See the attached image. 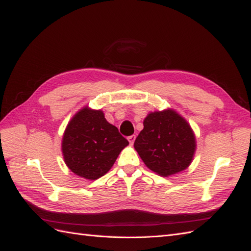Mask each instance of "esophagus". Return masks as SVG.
I'll return each instance as SVG.
<instances>
[{
    "instance_id": "obj_1",
    "label": "esophagus",
    "mask_w": 251,
    "mask_h": 251,
    "mask_svg": "<svg viewBox=\"0 0 251 251\" xmlns=\"http://www.w3.org/2000/svg\"><path fill=\"white\" fill-rule=\"evenodd\" d=\"M135 139H136V136L135 135H131V136H128V137H127V140H128V142H130L131 146H133V144H134Z\"/></svg>"
}]
</instances>
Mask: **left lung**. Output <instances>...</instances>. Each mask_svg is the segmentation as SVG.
I'll use <instances>...</instances> for the list:
<instances>
[{
  "label": "left lung",
  "instance_id": "left-lung-1",
  "mask_svg": "<svg viewBox=\"0 0 251 251\" xmlns=\"http://www.w3.org/2000/svg\"><path fill=\"white\" fill-rule=\"evenodd\" d=\"M134 148L151 171L169 177L188 168L197 143L187 120L175 110L165 109L148 114Z\"/></svg>",
  "mask_w": 251,
  "mask_h": 251
}]
</instances>
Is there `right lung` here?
Instances as JSON below:
<instances>
[{"label": "right lung", "instance_id": "right-lung-1", "mask_svg": "<svg viewBox=\"0 0 251 251\" xmlns=\"http://www.w3.org/2000/svg\"><path fill=\"white\" fill-rule=\"evenodd\" d=\"M127 144L118 128L104 118L101 110L87 105L67 125L62 153L71 172L87 180H96L111 170Z\"/></svg>", "mask_w": 251, "mask_h": 251}]
</instances>
